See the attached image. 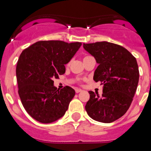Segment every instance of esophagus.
I'll list each match as a JSON object with an SVG mask.
<instances>
[{
  "label": "esophagus",
  "mask_w": 151,
  "mask_h": 151,
  "mask_svg": "<svg viewBox=\"0 0 151 151\" xmlns=\"http://www.w3.org/2000/svg\"><path fill=\"white\" fill-rule=\"evenodd\" d=\"M75 91H76V93H80V92H82V90L77 88V89H75Z\"/></svg>",
  "instance_id": "obj_1"
}]
</instances>
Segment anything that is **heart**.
Masks as SVG:
<instances>
[{
	"label": "heart",
	"instance_id": "obj_1",
	"mask_svg": "<svg viewBox=\"0 0 151 151\" xmlns=\"http://www.w3.org/2000/svg\"><path fill=\"white\" fill-rule=\"evenodd\" d=\"M88 57H90V56H86V57H84V58H83V59H85V58H88Z\"/></svg>",
	"mask_w": 151,
	"mask_h": 151
}]
</instances>
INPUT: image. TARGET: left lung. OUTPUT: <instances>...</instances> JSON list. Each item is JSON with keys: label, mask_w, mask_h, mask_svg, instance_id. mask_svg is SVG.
<instances>
[{"label": "left lung", "mask_w": 151, "mask_h": 151, "mask_svg": "<svg viewBox=\"0 0 151 151\" xmlns=\"http://www.w3.org/2000/svg\"><path fill=\"white\" fill-rule=\"evenodd\" d=\"M83 46L99 65L94 72V81L103 84L100 97L89 92L86 111L95 121L112 122L125 114L133 100L139 81L136 58L126 48L108 42Z\"/></svg>", "instance_id": "8db88e82"}]
</instances>
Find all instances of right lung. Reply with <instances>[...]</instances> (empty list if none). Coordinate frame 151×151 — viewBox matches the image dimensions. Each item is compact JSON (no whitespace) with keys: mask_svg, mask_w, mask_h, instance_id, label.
<instances>
[{"mask_svg":"<svg viewBox=\"0 0 151 151\" xmlns=\"http://www.w3.org/2000/svg\"><path fill=\"white\" fill-rule=\"evenodd\" d=\"M81 42L39 41L23 51L16 68L21 102L29 115L41 123L61 119L75 95L70 86L61 90L54 78L65 73V66L81 48Z\"/></svg>","mask_w":151,"mask_h":151,"instance_id":"add662e5","label":"right lung"}]
</instances>
